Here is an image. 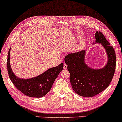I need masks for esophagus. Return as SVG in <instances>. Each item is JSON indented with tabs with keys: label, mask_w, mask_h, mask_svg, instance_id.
<instances>
[{
	"label": "esophagus",
	"mask_w": 122,
	"mask_h": 122,
	"mask_svg": "<svg viewBox=\"0 0 122 122\" xmlns=\"http://www.w3.org/2000/svg\"><path fill=\"white\" fill-rule=\"evenodd\" d=\"M64 70H66L67 69V65L66 64H64V67H63Z\"/></svg>",
	"instance_id": "obj_1"
}]
</instances>
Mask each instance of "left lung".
<instances>
[{"instance_id": "left-lung-1", "label": "left lung", "mask_w": 122, "mask_h": 122, "mask_svg": "<svg viewBox=\"0 0 122 122\" xmlns=\"http://www.w3.org/2000/svg\"><path fill=\"white\" fill-rule=\"evenodd\" d=\"M95 43H101L108 57L107 64L102 69H92L85 61L86 50L71 53L64 59L70 72V81L74 91L79 95L91 97L102 92L109 86L116 68V54L103 34L97 31Z\"/></svg>"}]
</instances>
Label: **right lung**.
Segmentation results:
<instances>
[{"label":"right lung","mask_w":122,"mask_h":122,"mask_svg":"<svg viewBox=\"0 0 122 122\" xmlns=\"http://www.w3.org/2000/svg\"><path fill=\"white\" fill-rule=\"evenodd\" d=\"M10 51L8 52L7 66L8 76L16 88L23 94L31 97H41L50 91L56 79L63 69L64 64L61 63L56 67L46 70L36 77L21 79L15 75L10 65Z\"/></svg>","instance_id":"1"}]
</instances>
